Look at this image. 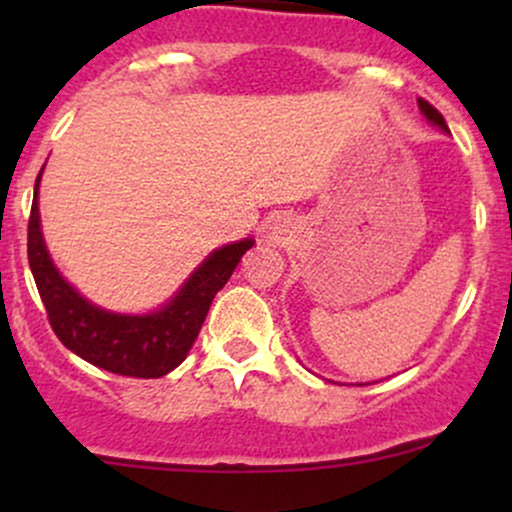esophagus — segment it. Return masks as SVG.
I'll list each match as a JSON object with an SVG mask.
<instances>
[{
    "instance_id": "obj_1",
    "label": "esophagus",
    "mask_w": 512,
    "mask_h": 512,
    "mask_svg": "<svg viewBox=\"0 0 512 512\" xmlns=\"http://www.w3.org/2000/svg\"><path fill=\"white\" fill-rule=\"evenodd\" d=\"M289 223L286 221H276L272 228H269V240L272 243H281V240H286V236H289Z\"/></svg>"
}]
</instances>
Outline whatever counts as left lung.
I'll return each mask as SVG.
<instances>
[{"label": "left lung", "instance_id": "8db88e82", "mask_svg": "<svg viewBox=\"0 0 512 512\" xmlns=\"http://www.w3.org/2000/svg\"><path fill=\"white\" fill-rule=\"evenodd\" d=\"M419 110H421V113H424V117H426L428 122H431V125H436L438 129H443L445 134H450V129H448V125H445L443 115H440L431 103H426L424 98H419Z\"/></svg>", "mask_w": 512, "mask_h": 512}]
</instances>
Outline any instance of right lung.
I'll return each mask as SVG.
<instances>
[{"mask_svg": "<svg viewBox=\"0 0 512 512\" xmlns=\"http://www.w3.org/2000/svg\"><path fill=\"white\" fill-rule=\"evenodd\" d=\"M43 170L45 166L35 178L28 221V264L60 342L93 366L129 378H161L178 368L190 354L214 296L255 240L243 238L209 252L161 308L144 315L113 313L81 296L52 262L38 209Z\"/></svg>", "mask_w": 512, "mask_h": 512, "instance_id": "right-lung-1", "label": "right lung"}]
</instances>
